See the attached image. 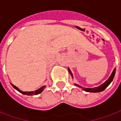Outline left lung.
<instances>
[{
  "instance_id": "left-lung-1",
  "label": "left lung",
  "mask_w": 121,
  "mask_h": 121,
  "mask_svg": "<svg viewBox=\"0 0 121 121\" xmlns=\"http://www.w3.org/2000/svg\"><path fill=\"white\" fill-rule=\"evenodd\" d=\"M115 69H116L115 68L113 69V72L111 74L110 76L109 77V78H108L104 83H103L102 85H101L99 86H97V87H94V88H83L81 86L79 85H78L76 83H74V85L76 86H77L79 87V88H82L84 91L87 92H100L103 91V90H104L110 84L111 82L112 81L113 78H114V76H115ZM68 70H69V73L70 74V75H71L72 78H73V75H72V72H71V70L69 69V68L68 69Z\"/></svg>"
}]
</instances>
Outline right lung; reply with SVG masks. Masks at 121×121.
I'll return each mask as SVG.
<instances>
[{
    "mask_svg": "<svg viewBox=\"0 0 121 121\" xmlns=\"http://www.w3.org/2000/svg\"><path fill=\"white\" fill-rule=\"evenodd\" d=\"M11 85H12V86H13V88H15V89H16L17 91H18L19 92H20L21 94H22L24 95H34L39 94H40L41 92H42V91L44 90V88H45V86H43L41 88H40L39 89H38V90H35V91H31V92H24V91H22V90H20L17 86H15L14 85H13L12 83H11Z\"/></svg>",
    "mask_w": 121,
    "mask_h": 121,
    "instance_id": "obj_1",
    "label": "right lung"
}]
</instances>
